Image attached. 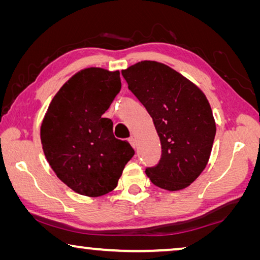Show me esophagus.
I'll return each instance as SVG.
<instances>
[{
    "mask_svg": "<svg viewBox=\"0 0 260 260\" xmlns=\"http://www.w3.org/2000/svg\"><path fill=\"white\" fill-rule=\"evenodd\" d=\"M128 142L131 143V146L135 149V147H136V141H135V139H134V138H129V139H128Z\"/></svg>",
    "mask_w": 260,
    "mask_h": 260,
    "instance_id": "obj_1",
    "label": "esophagus"
}]
</instances>
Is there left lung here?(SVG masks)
Wrapping results in <instances>:
<instances>
[{
  "mask_svg": "<svg viewBox=\"0 0 260 260\" xmlns=\"http://www.w3.org/2000/svg\"><path fill=\"white\" fill-rule=\"evenodd\" d=\"M121 74L160 140V160L146 174L165 190L184 189L203 172L212 150L215 121L208 99L195 83L155 60L139 61Z\"/></svg>",
  "mask_w": 260,
  "mask_h": 260,
  "instance_id": "1",
  "label": "left lung"
}]
</instances>
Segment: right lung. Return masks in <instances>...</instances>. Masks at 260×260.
<instances>
[{
  "mask_svg": "<svg viewBox=\"0 0 260 260\" xmlns=\"http://www.w3.org/2000/svg\"><path fill=\"white\" fill-rule=\"evenodd\" d=\"M120 88L119 71L83 69L57 91L42 120L48 162L60 181L80 195L112 191L134 156L127 141L114 138L112 120L102 117Z\"/></svg>",
  "mask_w": 260,
  "mask_h": 260,
  "instance_id": "1",
  "label": "right lung"
}]
</instances>
